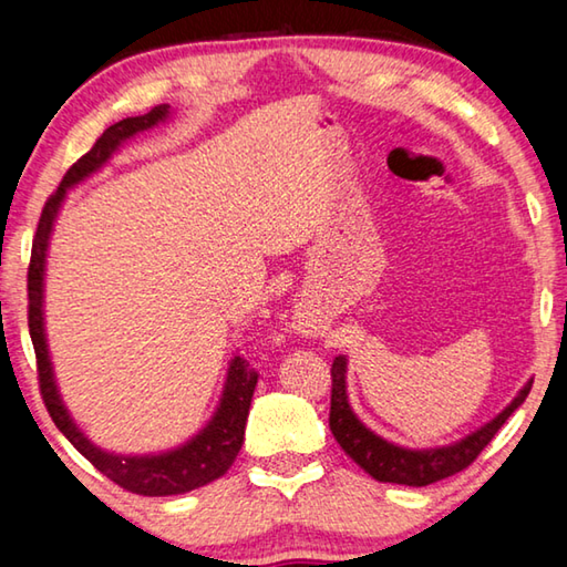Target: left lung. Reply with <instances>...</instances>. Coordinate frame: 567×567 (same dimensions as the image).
<instances>
[{"label": "left lung", "mask_w": 567, "mask_h": 567, "mask_svg": "<svg viewBox=\"0 0 567 567\" xmlns=\"http://www.w3.org/2000/svg\"><path fill=\"white\" fill-rule=\"evenodd\" d=\"M344 364H348L344 358H334L330 370V430L334 440H338L340 447L364 470V473H370L372 477L380 480V483H398L410 487L437 483V480L455 475L467 465H473L477 455L483 453L487 443L497 435V430L505 425V420L523 405L527 392L533 388V382H527L520 390V395H517L501 415L455 445L437 450H405L388 443V440L378 437L375 433H370V430L352 415L348 395H344Z\"/></svg>", "instance_id": "obj_1"}]
</instances>
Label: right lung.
I'll return each instance as SVG.
<instances>
[{"label":"right lung","instance_id":"add662e5","mask_svg":"<svg viewBox=\"0 0 567 567\" xmlns=\"http://www.w3.org/2000/svg\"><path fill=\"white\" fill-rule=\"evenodd\" d=\"M165 117L167 104H159V107L142 114V117H127L112 124V127L102 132V137L94 142L87 155H82L70 169H66L62 185L56 187L44 203L40 225H37V235L32 239L30 270H27V322H30V334L37 358V380H40V392L47 412H50L54 425L60 427V433L70 440V443L80 450L102 475H107L112 483H117L124 491L147 497L189 493L195 491V487L213 483V480L227 473L229 465L235 463L239 447H243L249 402H252V392L257 385V370L249 368V362L245 358H239V354L229 362L225 395L223 402H219L217 415L203 433L195 440H189L187 445L172 450V453L152 457H122L102 453L100 447H94L90 440L80 433V427H76L70 415H66L62 400L56 395L42 328V280L47 245H50V233L56 209L62 205L66 187L76 185V182L102 167L104 162L110 159L112 152L117 150L124 140L132 137V134L155 127V124Z\"/></svg>","mask_w":567,"mask_h":567}]
</instances>
